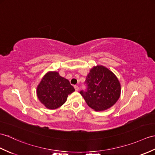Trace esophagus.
I'll use <instances>...</instances> for the list:
<instances>
[{"label":"esophagus","mask_w":155,"mask_h":155,"mask_svg":"<svg viewBox=\"0 0 155 155\" xmlns=\"http://www.w3.org/2000/svg\"><path fill=\"white\" fill-rule=\"evenodd\" d=\"M74 89H75V91H78V90H79V87H78V86H77V85H75L74 86Z\"/></svg>","instance_id":"34e87169"}]
</instances>
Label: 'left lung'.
I'll use <instances>...</instances> for the list:
<instances>
[{"mask_svg":"<svg viewBox=\"0 0 155 155\" xmlns=\"http://www.w3.org/2000/svg\"><path fill=\"white\" fill-rule=\"evenodd\" d=\"M86 91L80 94L95 111H103L114 106L120 98L121 86L117 77L107 68L94 67L86 77Z\"/></svg>","mask_w":155,"mask_h":155,"instance_id":"1","label":"left lung"}]
</instances>
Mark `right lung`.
I'll return each instance as SVG.
<instances>
[{"label": "right lung", "instance_id": "1", "mask_svg": "<svg viewBox=\"0 0 155 155\" xmlns=\"http://www.w3.org/2000/svg\"><path fill=\"white\" fill-rule=\"evenodd\" d=\"M74 91L69 81L55 71L47 73L42 78L38 86L37 95L47 108L54 110L62 106L68 95Z\"/></svg>", "mask_w": 155, "mask_h": 155}]
</instances>
